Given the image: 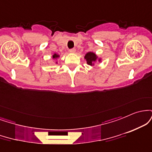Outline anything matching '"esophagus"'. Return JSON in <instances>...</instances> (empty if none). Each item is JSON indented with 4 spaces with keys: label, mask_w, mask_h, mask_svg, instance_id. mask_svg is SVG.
Masks as SVG:
<instances>
[{
    "label": "esophagus",
    "mask_w": 152,
    "mask_h": 152,
    "mask_svg": "<svg viewBox=\"0 0 152 152\" xmlns=\"http://www.w3.org/2000/svg\"><path fill=\"white\" fill-rule=\"evenodd\" d=\"M69 52H70V53H75V52H76V49H75V48H71V49H70L69 50Z\"/></svg>",
    "instance_id": "1"
}]
</instances>
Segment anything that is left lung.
I'll list each match as a JSON object with an SVG mask.
<instances>
[{"instance_id":"left-lung-1","label":"left lung","mask_w":152,"mask_h":152,"mask_svg":"<svg viewBox=\"0 0 152 152\" xmlns=\"http://www.w3.org/2000/svg\"><path fill=\"white\" fill-rule=\"evenodd\" d=\"M84 58L86 60L87 64L90 66H94V62L98 59V56L96 55L93 52H88L86 55H85ZM99 61H101V58H99Z\"/></svg>"}]
</instances>
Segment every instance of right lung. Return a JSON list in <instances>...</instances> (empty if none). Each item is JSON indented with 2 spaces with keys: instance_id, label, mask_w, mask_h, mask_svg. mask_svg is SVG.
<instances>
[{
  "instance_id": "add662e5",
  "label": "right lung",
  "mask_w": 152,
  "mask_h": 152,
  "mask_svg": "<svg viewBox=\"0 0 152 152\" xmlns=\"http://www.w3.org/2000/svg\"><path fill=\"white\" fill-rule=\"evenodd\" d=\"M58 57H59V55H58V54H56V53H54L53 55V59L58 58Z\"/></svg>"
}]
</instances>
